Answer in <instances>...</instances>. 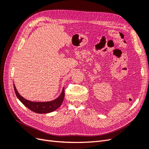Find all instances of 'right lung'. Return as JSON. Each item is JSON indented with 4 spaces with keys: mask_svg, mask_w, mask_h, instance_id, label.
Instances as JSON below:
<instances>
[{
    "mask_svg": "<svg viewBox=\"0 0 149 149\" xmlns=\"http://www.w3.org/2000/svg\"><path fill=\"white\" fill-rule=\"evenodd\" d=\"M13 88H14V91L17 97L22 104L29 108L30 110L38 114L49 113V112L56 110L61 106L65 97V88H63L60 95L53 101L48 102H33L26 100L21 96L20 94L18 93L14 84H13Z\"/></svg>",
    "mask_w": 149,
    "mask_h": 149,
    "instance_id": "1",
    "label": "right lung"
}]
</instances>
